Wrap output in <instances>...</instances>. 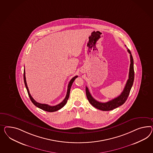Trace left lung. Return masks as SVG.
<instances>
[{"label":"left lung","instance_id":"left-lung-1","mask_svg":"<svg viewBox=\"0 0 153 153\" xmlns=\"http://www.w3.org/2000/svg\"><path fill=\"white\" fill-rule=\"evenodd\" d=\"M128 51L130 54V69H129L128 79L125 85V86L124 87V90L118 97L106 102H100L96 101L91 96L88 87H86V93L87 99L88 100L89 102L95 108L102 111H110L123 105L126 101L130 94L131 88L132 87L134 80V70L133 58H132L130 51L128 49Z\"/></svg>","mask_w":153,"mask_h":153}]
</instances>
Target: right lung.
Listing matches in <instances>:
<instances>
[{
	"label": "right lung",
	"mask_w": 153,
	"mask_h": 153,
	"mask_svg": "<svg viewBox=\"0 0 153 153\" xmlns=\"http://www.w3.org/2000/svg\"><path fill=\"white\" fill-rule=\"evenodd\" d=\"M78 76H76L74 77L72 79H71L70 82L68 83V88H67V94H66V97L65 98V99L63 100V101L61 102V103H59L57 105L55 106H50L47 104H45V103H41L37 102V101H36L34 100L33 99V97H32V96L29 93V90H28V87L27 86V82H26V79H25V69H24V74H23V77H24V82H25V86L26 87V89L28 92V94L29 95V98L31 100V101L32 102V103L37 108H41L43 110H45V111L47 112H54L59 110V109H61V108H63L65 105H66L67 100L69 98L70 96V93L71 87L72 85L73 82H74V79H76Z\"/></svg>",
	"instance_id": "1"
}]
</instances>
